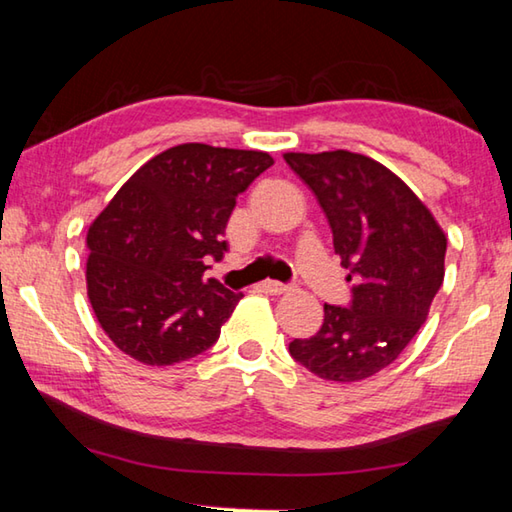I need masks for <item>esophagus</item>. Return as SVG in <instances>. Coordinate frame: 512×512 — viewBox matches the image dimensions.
<instances>
[{"label":"esophagus","mask_w":512,"mask_h":512,"mask_svg":"<svg viewBox=\"0 0 512 512\" xmlns=\"http://www.w3.org/2000/svg\"><path fill=\"white\" fill-rule=\"evenodd\" d=\"M291 287L289 284H282V282H275V280H266L262 282V291L271 293V296H280V293H287Z\"/></svg>","instance_id":"1"}]
</instances>
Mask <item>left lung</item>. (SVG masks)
<instances>
[{
	"label": "left lung",
	"mask_w": 512,
	"mask_h": 512,
	"mask_svg": "<svg viewBox=\"0 0 512 512\" xmlns=\"http://www.w3.org/2000/svg\"><path fill=\"white\" fill-rule=\"evenodd\" d=\"M318 198L334 253L354 280L348 307L325 305L309 339L291 357L320 379L359 381L400 357L443 287L445 232L393 171L350 151L284 153Z\"/></svg>",
	"instance_id": "1"
}]
</instances>
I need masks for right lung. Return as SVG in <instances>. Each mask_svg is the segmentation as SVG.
<instances>
[{
	"label": "right lung",
	"mask_w": 512,
	"mask_h": 512,
	"mask_svg": "<svg viewBox=\"0 0 512 512\" xmlns=\"http://www.w3.org/2000/svg\"><path fill=\"white\" fill-rule=\"evenodd\" d=\"M273 164L262 151L180 144L137 169L88 230V298L128 357L173 366L210 350L244 293L203 280L237 196Z\"/></svg>",
	"instance_id": "right-lung-1"
}]
</instances>
